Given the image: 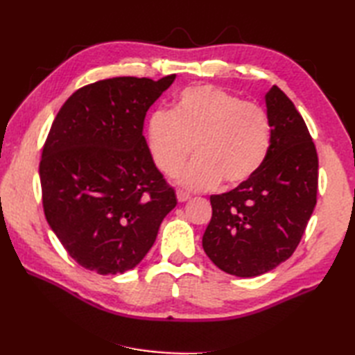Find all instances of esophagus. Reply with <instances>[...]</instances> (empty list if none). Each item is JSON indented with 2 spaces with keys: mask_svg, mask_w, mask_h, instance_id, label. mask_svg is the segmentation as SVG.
I'll list each match as a JSON object with an SVG mask.
<instances>
[{
  "mask_svg": "<svg viewBox=\"0 0 355 355\" xmlns=\"http://www.w3.org/2000/svg\"><path fill=\"white\" fill-rule=\"evenodd\" d=\"M189 198H191L189 193H186V192H183V191H177V200H178L180 202H184V201H187Z\"/></svg>",
  "mask_w": 355,
  "mask_h": 355,
  "instance_id": "obj_1",
  "label": "esophagus"
}]
</instances>
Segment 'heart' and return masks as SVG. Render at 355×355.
I'll list each match as a JSON object with an SVG mask.
<instances>
[{"label": "heart", "mask_w": 355, "mask_h": 355, "mask_svg": "<svg viewBox=\"0 0 355 355\" xmlns=\"http://www.w3.org/2000/svg\"><path fill=\"white\" fill-rule=\"evenodd\" d=\"M150 158L164 175H180L192 191L212 189L223 182L235 187L253 177L266 162L271 125L267 111L214 85L187 87L169 111L157 110L146 122Z\"/></svg>", "instance_id": "1"}]
</instances>
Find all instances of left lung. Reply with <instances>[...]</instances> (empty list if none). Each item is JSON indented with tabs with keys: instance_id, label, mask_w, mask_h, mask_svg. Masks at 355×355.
<instances>
[{
	"instance_id": "left-lung-1",
	"label": "left lung",
	"mask_w": 355,
	"mask_h": 355,
	"mask_svg": "<svg viewBox=\"0 0 355 355\" xmlns=\"http://www.w3.org/2000/svg\"><path fill=\"white\" fill-rule=\"evenodd\" d=\"M271 143L266 162L230 192L212 195L202 248L238 277L267 273L296 250L318 198L319 160L310 131L276 85L266 94Z\"/></svg>"
}]
</instances>
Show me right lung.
Instances as JSON below:
<instances>
[{
  "instance_id": "add662e5",
  "label": "right lung",
  "mask_w": 355,
  "mask_h": 355,
  "mask_svg": "<svg viewBox=\"0 0 355 355\" xmlns=\"http://www.w3.org/2000/svg\"><path fill=\"white\" fill-rule=\"evenodd\" d=\"M175 74L112 78L73 93L40 164L47 223L71 258L99 275L139 266L177 197L150 158L146 111Z\"/></svg>"
}]
</instances>
